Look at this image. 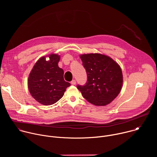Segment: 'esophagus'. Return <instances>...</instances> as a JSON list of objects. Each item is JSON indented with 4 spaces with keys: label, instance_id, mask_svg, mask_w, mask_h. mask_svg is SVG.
<instances>
[{
    "label": "esophagus",
    "instance_id": "34e87169",
    "mask_svg": "<svg viewBox=\"0 0 157 157\" xmlns=\"http://www.w3.org/2000/svg\"><path fill=\"white\" fill-rule=\"evenodd\" d=\"M76 80L75 79H73L72 81H71V84H73V85H75L76 84Z\"/></svg>",
    "mask_w": 157,
    "mask_h": 157
}]
</instances>
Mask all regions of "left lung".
Listing matches in <instances>:
<instances>
[{"instance_id":"left-lung-1","label":"left lung","mask_w":157,"mask_h":157,"mask_svg":"<svg viewBox=\"0 0 157 157\" xmlns=\"http://www.w3.org/2000/svg\"><path fill=\"white\" fill-rule=\"evenodd\" d=\"M87 73L84 85H77L88 102L104 106L119 94L123 82L121 67L110 57L99 54H84L80 56Z\"/></svg>"}]
</instances>
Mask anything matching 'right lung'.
Returning <instances> with one entry per match:
<instances>
[{
    "instance_id": "add662e5",
    "label": "right lung",
    "mask_w": 157,
    "mask_h": 157,
    "mask_svg": "<svg viewBox=\"0 0 157 157\" xmlns=\"http://www.w3.org/2000/svg\"><path fill=\"white\" fill-rule=\"evenodd\" d=\"M50 59L41 57L34 65L29 80V90L32 96L43 105H52L64 95L71 84L64 81V71L58 63L60 56L56 54L48 56Z\"/></svg>"
}]
</instances>
